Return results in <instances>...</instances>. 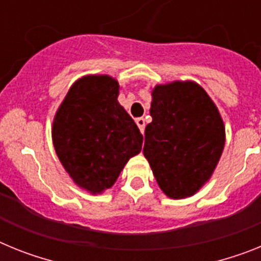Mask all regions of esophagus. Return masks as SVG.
Returning a JSON list of instances; mask_svg holds the SVG:
<instances>
[{
  "label": "esophagus",
  "mask_w": 261,
  "mask_h": 261,
  "mask_svg": "<svg viewBox=\"0 0 261 261\" xmlns=\"http://www.w3.org/2000/svg\"><path fill=\"white\" fill-rule=\"evenodd\" d=\"M136 124H137L138 129H140L142 135H144V132H145V119L144 117H138V119H136Z\"/></svg>",
  "instance_id": "esophagus-1"
}]
</instances>
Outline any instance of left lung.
<instances>
[{
	"instance_id": "8db88e82",
	"label": "left lung",
	"mask_w": 261,
	"mask_h": 261,
	"mask_svg": "<svg viewBox=\"0 0 261 261\" xmlns=\"http://www.w3.org/2000/svg\"><path fill=\"white\" fill-rule=\"evenodd\" d=\"M144 154L161 190L171 199L192 196L211 177L222 154L225 128L220 112L195 82L153 90Z\"/></svg>"
}]
</instances>
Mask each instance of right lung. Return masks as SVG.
<instances>
[{
	"instance_id": "add662e5",
	"label": "right lung",
	"mask_w": 261,
	"mask_h": 261,
	"mask_svg": "<svg viewBox=\"0 0 261 261\" xmlns=\"http://www.w3.org/2000/svg\"><path fill=\"white\" fill-rule=\"evenodd\" d=\"M119 84L108 75H89L70 87L53 121L55 150L71 179L91 193L114 186L142 137L117 102Z\"/></svg>"
}]
</instances>
